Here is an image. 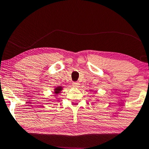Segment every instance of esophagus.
I'll list each match as a JSON object with an SVG mask.
<instances>
[{"mask_svg": "<svg viewBox=\"0 0 149 149\" xmlns=\"http://www.w3.org/2000/svg\"><path fill=\"white\" fill-rule=\"evenodd\" d=\"M72 85L73 87H75V88H79V87H80V84H79L78 82H73Z\"/></svg>", "mask_w": 149, "mask_h": 149, "instance_id": "34e87169", "label": "esophagus"}]
</instances>
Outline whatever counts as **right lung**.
Here are the masks:
<instances>
[{
	"mask_svg": "<svg viewBox=\"0 0 149 149\" xmlns=\"http://www.w3.org/2000/svg\"><path fill=\"white\" fill-rule=\"evenodd\" d=\"M62 89H63V87L62 86H58V87H56V88H54V93L55 94H56V95H58V93H61V91H62Z\"/></svg>",
	"mask_w": 149,
	"mask_h": 149,
	"instance_id": "1",
	"label": "right lung"
}]
</instances>
